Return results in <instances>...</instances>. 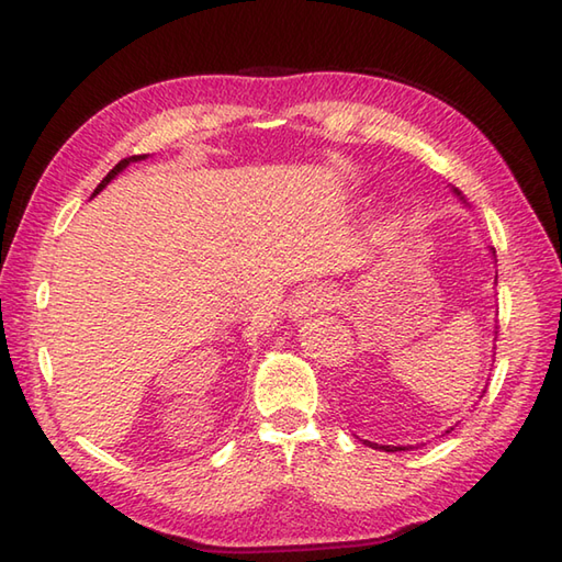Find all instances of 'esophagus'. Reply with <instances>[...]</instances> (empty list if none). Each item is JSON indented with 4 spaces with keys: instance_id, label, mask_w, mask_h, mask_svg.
I'll return each mask as SVG.
<instances>
[{
    "instance_id": "1",
    "label": "esophagus",
    "mask_w": 562,
    "mask_h": 562,
    "mask_svg": "<svg viewBox=\"0 0 562 562\" xmlns=\"http://www.w3.org/2000/svg\"><path fill=\"white\" fill-rule=\"evenodd\" d=\"M335 302L333 292L323 284H308L294 299V318H306L311 313L330 308Z\"/></svg>"
}]
</instances>
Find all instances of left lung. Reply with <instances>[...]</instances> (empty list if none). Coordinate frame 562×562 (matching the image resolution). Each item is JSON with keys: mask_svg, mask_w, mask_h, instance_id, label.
<instances>
[{"mask_svg": "<svg viewBox=\"0 0 562 562\" xmlns=\"http://www.w3.org/2000/svg\"><path fill=\"white\" fill-rule=\"evenodd\" d=\"M454 191H458V189H454ZM460 193V191H458ZM452 430V428H450ZM450 430H448V434H450ZM363 442H367V446H371V448H375V450H385V452H400V450H409V448H402V446H378V442H371V440H363Z\"/></svg>", "mask_w": 562, "mask_h": 562, "instance_id": "obj_1", "label": "left lung"}]
</instances>
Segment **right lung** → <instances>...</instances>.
<instances>
[{
    "mask_svg": "<svg viewBox=\"0 0 562 562\" xmlns=\"http://www.w3.org/2000/svg\"><path fill=\"white\" fill-rule=\"evenodd\" d=\"M143 158H146V155H132V158H124V160H120V162H116L112 169H110V172H108V177H104L102 181H100V184H98V189H95V193H100L104 187H108L110 184V181L116 177V175H120L122 172V169L128 165V162H138V160H143ZM93 193V195H95Z\"/></svg>",
    "mask_w": 562,
    "mask_h": 562,
    "instance_id": "add662e5",
    "label": "right lung"
}]
</instances>
